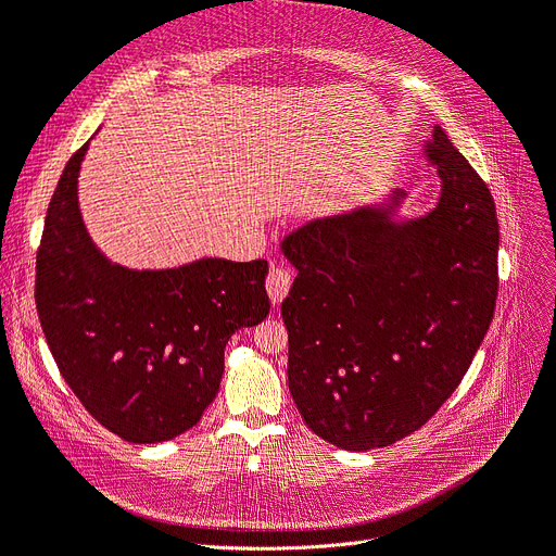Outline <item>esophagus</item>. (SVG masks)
Instances as JSON below:
<instances>
[{
  "label": "esophagus",
  "instance_id": "obj_1",
  "mask_svg": "<svg viewBox=\"0 0 556 556\" xmlns=\"http://www.w3.org/2000/svg\"><path fill=\"white\" fill-rule=\"evenodd\" d=\"M291 283H293V273L288 270L286 265H273L268 277H265V288H268V295L275 304H279L288 295Z\"/></svg>",
  "mask_w": 556,
  "mask_h": 556
}]
</instances>
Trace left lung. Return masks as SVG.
<instances>
[{
	"mask_svg": "<svg viewBox=\"0 0 556 556\" xmlns=\"http://www.w3.org/2000/svg\"><path fill=\"white\" fill-rule=\"evenodd\" d=\"M439 206L393 225L361 208L283 240L288 389L306 427L366 452L418 431L456 391L491 327L500 225L486 181L437 127Z\"/></svg>",
	"mask_w": 556,
	"mask_h": 556,
	"instance_id": "1",
	"label": "left lung"
}]
</instances>
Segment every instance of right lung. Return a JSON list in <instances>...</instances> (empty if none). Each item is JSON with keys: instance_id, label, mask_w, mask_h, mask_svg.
Returning a JSON list of instances; mask_svg holds the SVG:
<instances>
[{"instance_id": "obj_1", "label": "right lung", "mask_w": 556, "mask_h": 556, "mask_svg": "<svg viewBox=\"0 0 556 556\" xmlns=\"http://www.w3.org/2000/svg\"><path fill=\"white\" fill-rule=\"evenodd\" d=\"M88 142L70 156L36 254L38 318L65 383L129 443L170 441L198 425L220 389L225 348L270 311L268 261L202 258L127 270L90 243L77 202Z\"/></svg>"}]
</instances>
